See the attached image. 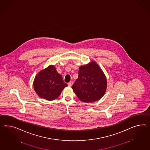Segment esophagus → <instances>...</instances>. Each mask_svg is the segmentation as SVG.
I'll return each instance as SVG.
<instances>
[{
  "label": "esophagus",
  "instance_id": "1",
  "mask_svg": "<svg viewBox=\"0 0 150 150\" xmlns=\"http://www.w3.org/2000/svg\"><path fill=\"white\" fill-rule=\"evenodd\" d=\"M73 81H70V82H69V83H68V86H70V87H71V86L73 85Z\"/></svg>",
  "mask_w": 150,
  "mask_h": 150
}]
</instances>
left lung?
I'll return each instance as SVG.
<instances>
[{
    "label": "left lung",
    "instance_id": "left-lung-1",
    "mask_svg": "<svg viewBox=\"0 0 150 150\" xmlns=\"http://www.w3.org/2000/svg\"><path fill=\"white\" fill-rule=\"evenodd\" d=\"M79 77L71 88L82 101H98L105 94L107 80L103 70L95 61L81 65L78 71Z\"/></svg>",
    "mask_w": 150,
    "mask_h": 150
}]
</instances>
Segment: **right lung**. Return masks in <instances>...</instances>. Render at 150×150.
<instances>
[{
    "mask_svg": "<svg viewBox=\"0 0 150 150\" xmlns=\"http://www.w3.org/2000/svg\"><path fill=\"white\" fill-rule=\"evenodd\" d=\"M34 89L39 97L47 100H53L59 96L67 84L62 76L57 73L56 67L50 65L39 71L34 80Z\"/></svg>",
    "mask_w": 150,
    "mask_h": 150,
    "instance_id": "right-lung-1",
    "label": "right lung"
}]
</instances>
